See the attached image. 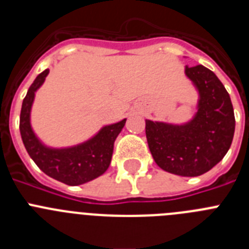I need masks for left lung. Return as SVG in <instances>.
Here are the masks:
<instances>
[{
    "label": "left lung",
    "mask_w": 249,
    "mask_h": 249,
    "mask_svg": "<svg viewBox=\"0 0 249 249\" xmlns=\"http://www.w3.org/2000/svg\"><path fill=\"white\" fill-rule=\"evenodd\" d=\"M184 73L198 92L197 112L188 122L146 120V137L160 168L183 177H197L221 162L234 135L231 97L218 77L204 66H186Z\"/></svg>",
    "instance_id": "1"
}]
</instances>
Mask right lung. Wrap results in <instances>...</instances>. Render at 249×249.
I'll return each instance as SVG.
<instances>
[{
	"instance_id": "add662e5",
	"label": "right lung",
	"mask_w": 249,
	"mask_h": 249,
	"mask_svg": "<svg viewBox=\"0 0 249 249\" xmlns=\"http://www.w3.org/2000/svg\"><path fill=\"white\" fill-rule=\"evenodd\" d=\"M50 70L36 77L22 102L19 132L22 142L30 157L38 168L50 177L68 186H80L107 171L111 163L114 141L124 127L126 118L117 123L103 126L87 141L71 147H50L37 137L31 124V109L35 96L45 82Z\"/></svg>"
}]
</instances>
